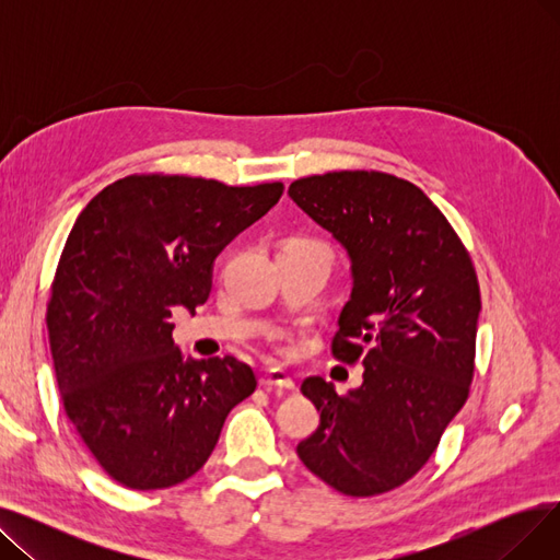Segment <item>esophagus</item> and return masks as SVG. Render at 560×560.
I'll use <instances>...</instances> for the list:
<instances>
[{
    "instance_id": "1",
    "label": "esophagus",
    "mask_w": 560,
    "mask_h": 560,
    "mask_svg": "<svg viewBox=\"0 0 560 560\" xmlns=\"http://www.w3.org/2000/svg\"><path fill=\"white\" fill-rule=\"evenodd\" d=\"M262 388H283V390H295V381L288 376L283 370H268L260 376Z\"/></svg>"
}]
</instances>
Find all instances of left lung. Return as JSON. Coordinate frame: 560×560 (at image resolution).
<instances>
[{
	"label": "left lung",
	"mask_w": 560,
	"mask_h": 560,
	"mask_svg": "<svg viewBox=\"0 0 560 560\" xmlns=\"http://www.w3.org/2000/svg\"><path fill=\"white\" fill-rule=\"evenodd\" d=\"M288 192L351 258L331 354L365 368L363 386L345 395L322 376L304 378L319 427L298 454L347 497L384 494L420 472L469 397L481 311L475 262L443 211L395 174H313Z\"/></svg>",
	"instance_id": "obj_1"
}]
</instances>
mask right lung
<instances>
[{"label": "right lung", "mask_w": 560, "mask_h": 560, "mask_svg": "<svg viewBox=\"0 0 560 560\" xmlns=\"http://www.w3.org/2000/svg\"><path fill=\"white\" fill-rule=\"evenodd\" d=\"M281 195V182L150 172L113 182L79 213L45 322L66 416L113 481L184 483L256 390L252 368L233 357L184 363L170 317L209 300L218 254Z\"/></svg>", "instance_id": "add662e5"}]
</instances>
